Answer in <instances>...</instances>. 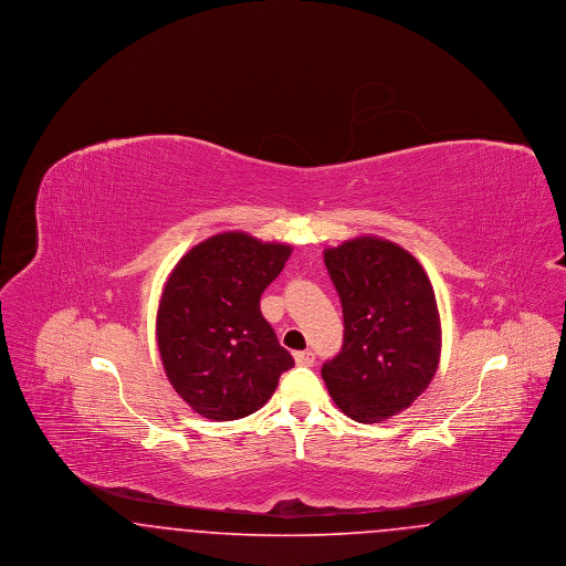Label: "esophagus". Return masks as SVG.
<instances>
[{
	"instance_id": "obj_1",
	"label": "esophagus",
	"mask_w": 566,
	"mask_h": 566,
	"mask_svg": "<svg viewBox=\"0 0 566 566\" xmlns=\"http://www.w3.org/2000/svg\"><path fill=\"white\" fill-rule=\"evenodd\" d=\"M295 363L301 367H312L316 363V356L310 350L295 352Z\"/></svg>"
}]
</instances>
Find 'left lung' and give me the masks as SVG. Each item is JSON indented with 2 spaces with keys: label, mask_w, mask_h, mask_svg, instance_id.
<instances>
[{
  "label": "left lung",
  "mask_w": 566,
  "mask_h": 566,
  "mask_svg": "<svg viewBox=\"0 0 566 566\" xmlns=\"http://www.w3.org/2000/svg\"><path fill=\"white\" fill-rule=\"evenodd\" d=\"M324 265L344 310V346L324 363V384L352 420L384 422L413 403L439 367L431 280L399 243L374 235L326 248Z\"/></svg>",
  "instance_id": "1"
}]
</instances>
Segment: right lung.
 <instances>
[{"mask_svg": "<svg viewBox=\"0 0 566 566\" xmlns=\"http://www.w3.org/2000/svg\"><path fill=\"white\" fill-rule=\"evenodd\" d=\"M293 248L243 231L197 243L169 273L157 342L174 390L203 418L238 420L268 403L295 360L261 314Z\"/></svg>", "mask_w": 566, "mask_h": 566, "instance_id": "1", "label": "right lung"}]
</instances>
